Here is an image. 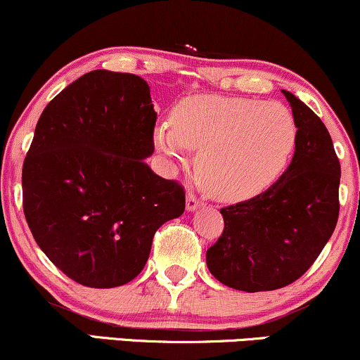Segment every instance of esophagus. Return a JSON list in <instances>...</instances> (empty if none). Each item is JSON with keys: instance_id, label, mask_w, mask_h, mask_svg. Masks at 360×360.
Segmentation results:
<instances>
[{"instance_id": "esophagus-1", "label": "esophagus", "mask_w": 360, "mask_h": 360, "mask_svg": "<svg viewBox=\"0 0 360 360\" xmlns=\"http://www.w3.org/2000/svg\"><path fill=\"white\" fill-rule=\"evenodd\" d=\"M202 205H205V202H202L201 199L196 196V194L189 193L188 198H186V210L188 211H196L198 207H201Z\"/></svg>"}]
</instances>
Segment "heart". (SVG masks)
<instances>
[{
	"mask_svg": "<svg viewBox=\"0 0 360 360\" xmlns=\"http://www.w3.org/2000/svg\"><path fill=\"white\" fill-rule=\"evenodd\" d=\"M154 142L171 162L199 150L196 172L211 194L243 201L278 179L297 144V124L283 103L223 95H193L174 107L171 122L154 129Z\"/></svg>",
	"mask_w": 360,
	"mask_h": 360,
	"instance_id": "obj_1",
	"label": "heart"
}]
</instances>
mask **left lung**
<instances>
[{"label":"left lung","mask_w":360,"mask_h":360,"mask_svg":"<svg viewBox=\"0 0 360 360\" xmlns=\"http://www.w3.org/2000/svg\"><path fill=\"white\" fill-rule=\"evenodd\" d=\"M297 124L287 171L265 193L223 207V235L206 251L211 275L226 287L268 292L300 278L339 219L340 162L320 117L281 90Z\"/></svg>","instance_id":"8db88e82"}]
</instances>
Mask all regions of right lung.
<instances>
[{
    "instance_id": "right-lung-1",
    "label": "right lung",
    "mask_w": 360,
    "mask_h": 360,
    "mask_svg": "<svg viewBox=\"0 0 360 360\" xmlns=\"http://www.w3.org/2000/svg\"><path fill=\"white\" fill-rule=\"evenodd\" d=\"M158 114L147 82L94 70L65 86L38 119L23 162V211L43 253L90 288L129 283L154 233L184 213V188L154 174Z\"/></svg>"
}]
</instances>
